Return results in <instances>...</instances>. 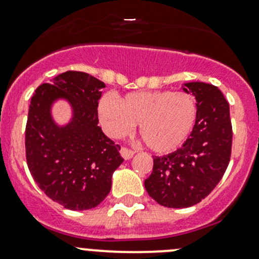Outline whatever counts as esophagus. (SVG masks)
<instances>
[{"instance_id":"1","label":"esophagus","mask_w":259,"mask_h":259,"mask_svg":"<svg viewBox=\"0 0 259 259\" xmlns=\"http://www.w3.org/2000/svg\"><path fill=\"white\" fill-rule=\"evenodd\" d=\"M134 154H135L134 151L129 150V149H127V148H121L120 149V155L122 156V159H125V160H130V159H132V157L134 156Z\"/></svg>"}]
</instances>
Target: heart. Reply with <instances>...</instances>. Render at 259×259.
<instances>
[{
	"mask_svg": "<svg viewBox=\"0 0 259 259\" xmlns=\"http://www.w3.org/2000/svg\"><path fill=\"white\" fill-rule=\"evenodd\" d=\"M98 114L110 137H121L139 124L146 146L157 154H168L178 150L191 134L197 104L186 92H134L118 100L104 95Z\"/></svg>",
	"mask_w": 259,
	"mask_h": 259,
	"instance_id": "b5f03b06",
	"label": "heart"
}]
</instances>
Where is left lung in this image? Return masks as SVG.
Returning <instances> with one entry per match:
<instances>
[{"label":"left lung","instance_id":"1","mask_svg":"<svg viewBox=\"0 0 259 259\" xmlns=\"http://www.w3.org/2000/svg\"><path fill=\"white\" fill-rule=\"evenodd\" d=\"M182 91L196 99L194 129L178 150L154 156L144 182L150 197L171 208L191 207L209 195L227 168L232 146L230 104L222 92L202 81L185 83Z\"/></svg>","mask_w":259,"mask_h":259}]
</instances>
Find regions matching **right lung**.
Masks as SVG:
<instances>
[{"label":"right lung","instance_id":"add662e5","mask_svg":"<svg viewBox=\"0 0 259 259\" xmlns=\"http://www.w3.org/2000/svg\"><path fill=\"white\" fill-rule=\"evenodd\" d=\"M105 84L84 72L57 75L36 89L26 126L27 165L48 197L73 211L97 207L111 189L113 174L124 159L98 126V102ZM65 100L72 116L64 125L51 115Z\"/></svg>","mask_w":259,"mask_h":259}]
</instances>
